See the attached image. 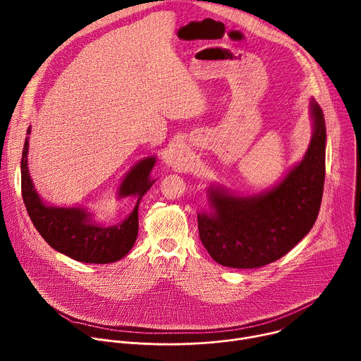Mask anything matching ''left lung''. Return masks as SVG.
I'll return each instance as SVG.
<instances>
[{
	"label": "left lung",
	"mask_w": 361,
	"mask_h": 361,
	"mask_svg": "<svg viewBox=\"0 0 361 361\" xmlns=\"http://www.w3.org/2000/svg\"><path fill=\"white\" fill-rule=\"evenodd\" d=\"M314 133L304 160L271 191L233 197L212 190L216 213L198 214V235L214 262L257 269L286 255L312 230L320 212L326 177V123L312 101Z\"/></svg>",
	"instance_id": "8db88e82"
}]
</instances>
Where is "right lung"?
Wrapping results in <instances>:
<instances>
[{"label":"right lung","instance_id":"right-lung-1","mask_svg":"<svg viewBox=\"0 0 361 361\" xmlns=\"http://www.w3.org/2000/svg\"><path fill=\"white\" fill-rule=\"evenodd\" d=\"M28 128V134H30ZM28 140L25 138L21 159V194L27 213L41 234L54 250L81 263L107 264L118 262L133 248L138 233V205L120 226L101 227L91 223L88 214L78 209L47 207L35 192L27 167ZM156 159L138 163L121 184L120 195H135L138 201L152 185L148 178Z\"/></svg>","mask_w":361,"mask_h":361}]
</instances>
